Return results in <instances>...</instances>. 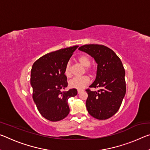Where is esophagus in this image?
<instances>
[{
  "mask_svg": "<svg viewBox=\"0 0 150 150\" xmlns=\"http://www.w3.org/2000/svg\"><path fill=\"white\" fill-rule=\"evenodd\" d=\"M81 91H81V90H78V91H77V93H78V94H80V93H81Z\"/></svg>",
  "mask_w": 150,
  "mask_h": 150,
  "instance_id": "1",
  "label": "esophagus"
}]
</instances>
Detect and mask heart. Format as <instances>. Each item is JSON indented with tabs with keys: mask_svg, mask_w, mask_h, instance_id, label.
Here are the masks:
<instances>
[{
	"mask_svg": "<svg viewBox=\"0 0 150 150\" xmlns=\"http://www.w3.org/2000/svg\"><path fill=\"white\" fill-rule=\"evenodd\" d=\"M78 62L85 67V71L89 73L91 76L95 74V69L91 65V60L90 57L87 55L83 54L77 57ZM64 73L67 77H70L71 76V69L70 63H67L65 65ZM90 83V78L87 75H84L81 77H75L69 81V86L71 88H76V89L81 90L84 88L86 86Z\"/></svg>",
	"mask_w": 150,
	"mask_h": 150,
	"instance_id": "obj_1",
	"label": "heart"
}]
</instances>
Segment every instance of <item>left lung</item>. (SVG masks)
<instances>
[{"label":"left lung","instance_id":"obj_1","mask_svg":"<svg viewBox=\"0 0 150 150\" xmlns=\"http://www.w3.org/2000/svg\"><path fill=\"white\" fill-rule=\"evenodd\" d=\"M79 50L91 55L98 64L96 79L89 87L98 88V91L86 89L87 109L93 117L106 120L117 112L125 96V70L122 63L105 45L87 44Z\"/></svg>","mask_w":150,"mask_h":150}]
</instances>
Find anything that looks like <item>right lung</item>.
<instances>
[{
    "mask_svg": "<svg viewBox=\"0 0 150 150\" xmlns=\"http://www.w3.org/2000/svg\"><path fill=\"white\" fill-rule=\"evenodd\" d=\"M78 45L49 53L35 61L31 70L32 98L41 115L52 122L63 120L69 113L67 100L77 95L76 88L67 87L65 65Z\"/></svg>",
    "mask_w": 150,
    "mask_h": 150,
    "instance_id": "1",
    "label": "right lung"
}]
</instances>
